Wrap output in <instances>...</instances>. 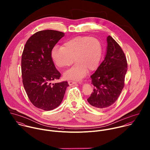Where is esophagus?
<instances>
[{
	"label": "esophagus",
	"mask_w": 150,
	"mask_h": 150,
	"mask_svg": "<svg viewBox=\"0 0 150 150\" xmlns=\"http://www.w3.org/2000/svg\"><path fill=\"white\" fill-rule=\"evenodd\" d=\"M75 83H76L75 81H68V84L69 85H72L75 84Z\"/></svg>",
	"instance_id": "esophagus-1"
}]
</instances>
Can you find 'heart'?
Instances as JSON below:
<instances>
[{"label":"heart","mask_w":150,"mask_h":150,"mask_svg":"<svg viewBox=\"0 0 150 150\" xmlns=\"http://www.w3.org/2000/svg\"><path fill=\"white\" fill-rule=\"evenodd\" d=\"M102 54L100 41L95 37L78 36L67 41L63 47L55 46L52 51V59L59 68H67L76 63L64 74L67 79L76 80L99 66Z\"/></svg>","instance_id":"obj_1"}]
</instances>
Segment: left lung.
I'll list each match as a JSON object with an SVG mask.
<instances>
[{
	"mask_svg": "<svg viewBox=\"0 0 150 150\" xmlns=\"http://www.w3.org/2000/svg\"><path fill=\"white\" fill-rule=\"evenodd\" d=\"M107 42L105 58L91 76L94 89L87 99L98 110L109 108L117 100L124 88L127 70V59L120 46L110 35Z\"/></svg>",
	"mask_w": 150,
	"mask_h": 150,
	"instance_id": "obj_1",
	"label": "left lung"
}]
</instances>
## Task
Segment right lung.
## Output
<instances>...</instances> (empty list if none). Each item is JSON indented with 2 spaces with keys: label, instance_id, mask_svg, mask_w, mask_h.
I'll list each match as a JSON object with an SVG mask.
<instances>
[{
  "label": "right lung",
  "instance_id": "obj_1",
  "mask_svg": "<svg viewBox=\"0 0 150 150\" xmlns=\"http://www.w3.org/2000/svg\"><path fill=\"white\" fill-rule=\"evenodd\" d=\"M64 34L52 30L38 31L28 39L23 51L21 75L24 89L32 104L44 110L57 108L69 86L67 81L51 83L61 76L51 52Z\"/></svg>",
  "mask_w": 150,
  "mask_h": 150
}]
</instances>
